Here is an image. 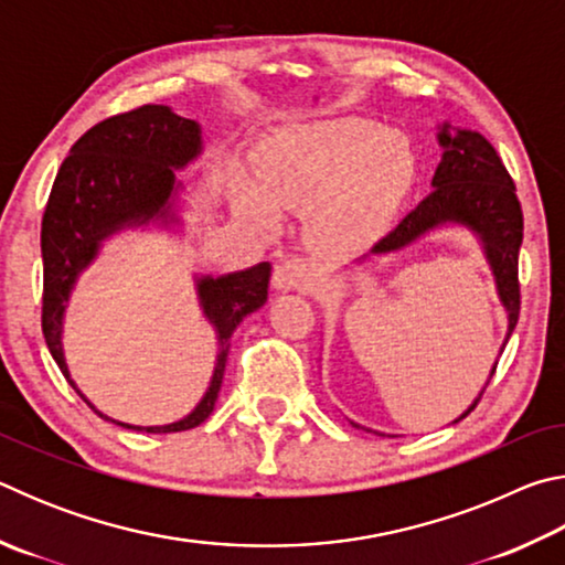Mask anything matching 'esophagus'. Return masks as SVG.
Listing matches in <instances>:
<instances>
[{"label": "esophagus", "mask_w": 565, "mask_h": 565, "mask_svg": "<svg viewBox=\"0 0 565 565\" xmlns=\"http://www.w3.org/2000/svg\"><path fill=\"white\" fill-rule=\"evenodd\" d=\"M313 284V271L299 256H286L274 266L271 286L276 291H306Z\"/></svg>", "instance_id": "obj_1"}]
</instances>
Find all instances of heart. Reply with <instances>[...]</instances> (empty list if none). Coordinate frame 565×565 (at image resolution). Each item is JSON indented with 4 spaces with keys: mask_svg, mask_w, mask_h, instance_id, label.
Wrapping results in <instances>:
<instances>
[{
    "mask_svg": "<svg viewBox=\"0 0 565 565\" xmlns=\"http://www.w3.org/2000/svg\"><path fill=\"white\" fill-rule=\"evenodd\" d=\"M414 174L404 134L363 117H329L266 141L254 186L238 184L234 202L262 234L274 232L276 212H309L306 242L323 254H351L391 224Z\"/></svg>",
    "mask_w": 565,
    "mask_h": 565,
    "instance_id": "heart-1",
    "label": "heart"
}]
</instances>
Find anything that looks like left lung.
<instances>
[{
    "instance_id": "obj_1",
    "label": "left lung",
    "mask_w": 565,
    "mask_h": 565,
    "mask_svg": "<svg viewBox=\"0 0 565 565\" xmlns=\"http://www.w3.org/2000/svg\"><path fill=\"white\" fill-rule=\"evenodd\" d=\"M438 147L444 149L441 161H438L436 174L431 179V194L420 202L414 212H411L404 222H401L394 232L381 238V242L371 248L369 256H363L359 264H363L371 256H388L398 254L404 248L414 246L420 238L438 232L444 226H461L481 246L483 259L489 264L493 274L495 294L509 319V329H505V339L501 343V351L509 343L511 333L519 321L521 309V294H519V248L523 242V214L519 196H515V184L505 171L501 157L495 149L486 141L481 134L451 127L444 121L436 131ZM499 363V361H495ZM495 363L491 369L486 386L495 371ZM486 386L478 391L473 404L468 406L454 424L466 418L476 408L478 398L483 396ZM353 428H363L356 420H349ZM379 436H386L374 431Z\"/></svg>"
}]
</instances>
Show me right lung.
Returning a JSON list of instances; mask_svg holds the SVG:
<instances>
[{
  "label": "right lung",
  "mask_w": 565,
  "mask_h": 565,
  "mask_svg": "<svg viewBox=\"0 0 565 565\" xmlns=\"http://www.w3.org/2000/svg\"><path fill=\"white\" fill-rule=\"evenodd\" d=\"M204 151L202 124L184 119L164 104H147L99 121L72 147L54 179L42 218L44 303L42 331L64 379L99 418L147 434H177L212 416L222 391L232 333L269 296L271 264L222 276L194 274L196 299L216 333L214 374L204 396L184 418L164 426H134L109 418L74 384L64 356V317L79 276L99 259L104 242L129 228H161L181 234V191L177 171Z\"/></svg>",
  "instance_id": "1"
}]
</instances>
